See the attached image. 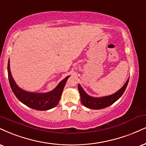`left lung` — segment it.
I'll use <instances>...</instances> for the list:
<instances>
[{
  "label": "left lung",
  "mask_w": 146,
  "mask_h": 146,
  "mask_svg": "<svg viewBox=\"0 0 146 146\" xmlns=\"http://www.w3.org/2000/svg\"><path fill=\"white\" fill-rule=\"evenodd\" d=\"M129 79H128L124 85L117 92L111 95L99 98L89 96L80 84H78V90L80 94L81 102L85 107L92 109V110H101V109L108 108L120 99L121 96L123 94L129 83Z\"/></svg>",
  "instance_id": "left-lung-1"
}]
</instances>
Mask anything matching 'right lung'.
Listing matches in <instances>:
<instances>
[{"instance_id":"add662e5","label":"right lung","mask_w":146,"mask_h":146,"mask_svg":"<svg viewBox=\"0 0 146 146\" xmlns=\"http://www.w3.org/2000/svg\"><path fill=\"white\" fill-rule=\"evenodd\" d=\"M7 71L10 86L17 99L26 106L33 110H40V111L50 110V109L55 108L56 105L58 104L66 81L70 77H66L64 80L60 82L58 85L53 90L50 92L46 93H36L27 92L18 87L11 75V71H10L9 60L8 61Z\"/></svg>"}]
</instances>
